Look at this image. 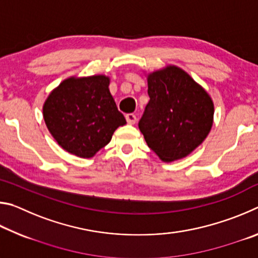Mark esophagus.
Instances as JSON below:
<instances>
[{"instance_id":"obj_1","label":"esophagus","mask_w":258,"mask_h":258,"mask_svg":"<svg viewBox=\"0 0 258 258\" xmlns=\"http://www.w3.org/2000/svg\"><path fill=\"white\" fill-rule=\"evenodd\" d=\"M126 117V120H127V123L131 124V125H134L135 123H137V116L134 115V113H127V115L125 116Z\"/></svg>"}]
</instances>
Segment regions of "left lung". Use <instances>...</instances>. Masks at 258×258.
Wrapping results in <instances>:
<instances>
[{
    "label": "left lung",
    "mask_w": 258,
    "mask_h": 258,
    "mask_svg": "<svg viewBox=\"0 0 258 258\" xmlns=\"http://www.w3.org/2000/svg\"><path fill=\"white\" fill-rule=\"evenodd\" d=\"M150 101L139 123L148 147L165 161L185 158L214 123V102L204 87L175 64L147 74Z\"/></svg>",
    "instance_id": "obj_1"
}]
</instances>
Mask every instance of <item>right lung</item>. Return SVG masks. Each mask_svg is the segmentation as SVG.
Segmentation results:
<instances>
[{
	"mask_svg": "<svg viewBox=\"0 0 258 258\" xmlns=\"http://www.w3.org/2000/svg\"><path fill=\"white\" fill-rule=\"evenodd\" d=\"M107 75L71 76L43 103V118L56 143L81 158H92L126 124L109 91Z\"/></svg>",
	"mask_w": 258,
	"mask_h": 258,
	"instance_id": "obj_1",
	"label": "right lung"
}]
</instances>
